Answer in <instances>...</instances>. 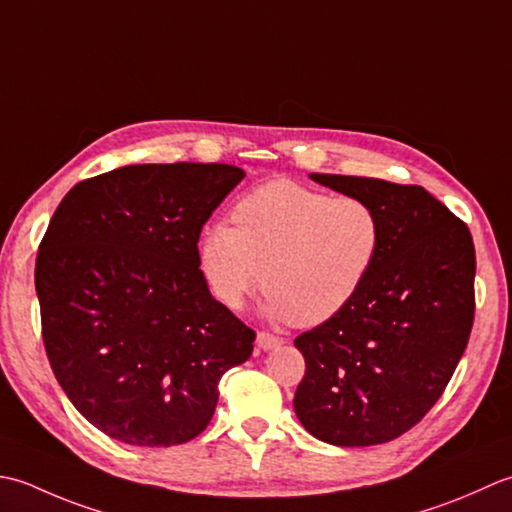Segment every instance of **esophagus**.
Here are the masks:
<instances>
[{"instance_id": "1", "label": "esophagus", "mask_w": 512, "mask_h": 512, "mask_svg": "<svg viewBox=\"0 0 512 512\" xmlns=\"http://www.w3.org/2000/svg\"><path fill=\"white\" fill-rule=\"evenodd\" d=\"M285 340L280 338V336H274V333H269V331H258V336H256V344L263 351H269V349H276V347H280V344H283Z\"/></svg>"}]
</instances>
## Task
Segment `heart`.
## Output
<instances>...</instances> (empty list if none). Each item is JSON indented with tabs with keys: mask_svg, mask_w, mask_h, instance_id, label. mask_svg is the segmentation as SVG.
Instances as JSON below:
<instances>
[{
	"mask_svg": "<svg viewBox=\"0 0 512 512\" xmlns=\"http://www.w3.org/2000/svg\"><path fill=\"white\" fill-rule=\"evenodd\" d=\"M234 227L214 223L201 265L214 294L238 309L260 287L269 316L320 325L367 283L382 249V221L356 196L274 181L234 205Z\"/></svg>",
	"mask_w": 512,
	"mask_h": 512,
	"instance_id": "1",
	"label": "heart"
}]
</instances>
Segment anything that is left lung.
Instances as JSON below:
<instances>
[{
  "mask_svg": "<svg viewBox=\"0 0 512 512\" xmlns=\"http://www.w3.org/2000/svg\"><path fill=\"white\" fill-rule=\"evenodd\" d=\"M311 179L367 201L384 236L358 296L294 340L305 358L294 409L322 442H391L442 398L471 338L473 236L420 185L340 174Z\"/></svg>",
  "mask_w": 512,
  "mask_h": 512,
  "instance_id": "8db88e82",
  "label": "left lung"
}]
</instances>
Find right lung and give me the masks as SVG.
<instances>
[{
    "mask_svg": "<svg viewBox=\"0 0 512 512\" xmlns=\"http://www.w3.org/2000/svg\"><path fill=\"white\" fill-rule=\"evenodd\" d=\"M225 163L125 165L77 183L41 238L35 287L52 373L114 440L176 446L210 424L256 331L207 289L198 238L243 181Z\"/></svg>",
    "mask_w": 512,
    "mask_h": 512,
    "instance_id": "obj_1",
    "label": "right lung"
}]
</instances>
